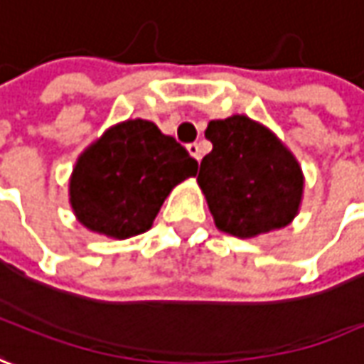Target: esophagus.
I'll use <instances>...</instances> for the list:
<instances>
[{
  "label": "esophagus",
  "mask_w": 364,
  "mask_h": 364,
  "mask_svg": "<svg viewBox=\"0 0 364 364\" xmlns=\"http://www.w3.org/2000/svg\"><path fill=\"white\" fill-rule=\"evenodd\" d=\"M187 151H189V155L193 159H201V149H199V144L197 143H191V144H187Z\"/></svg>",
  "instance_id": "obj_1"
}]
</instances>
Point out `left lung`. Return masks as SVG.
Listing matches in <instances>:
<instances>
[{"mask_svg":"<svg viewBox=\"0 0 364 364\" xmlns=\"http://www.w3.org/2000/svg\"><path fill=\"white\" fill-rule=\"evenodd\" d=\"M197 183L215 228L242 240L292 223L304 195V173L286 144L245 114L209 120Z\"/></svg>","mask_w":364,"mask_h":364,"instance_id":"8db88e82","label":"left lung"}]
</instances>
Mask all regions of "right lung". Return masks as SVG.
I'll return each instance as SVG.
<instances>
[{
	"instance_id": "obj_1",
	"label": "right lung",
	"mask_w": 364,
	"mask_h": 364,
	"mask_svg": "<svg viewBox=\"0 0 364 364\" xmlns=\"http://www.w3.org/2000/svg\"><path fill=\"white\" fill-rule=\"evenodd\" d=\"M195 173L197 161L155 122L122 120L76 159L70 205L86 230L127 240L151 230L173 187Z\"/></svg>"
}]
</instances>
